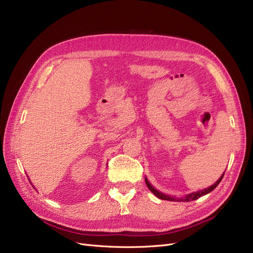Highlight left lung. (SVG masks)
<instances>
[{
	"label": "left lung",
	"instance_id": "8db88e82",
	"mask_svg": "<svg viewBox=\"0 0 253 253\" xmlns=\"http://www.w3.org/2000/svg\"><path fill=\"white\" fill-rule=\"evenodd\" d=\"M223 176H224V173L220 176V178L216 181V183H215L214 185H211V187H209V188H207V189L200 190V191H197V192H193V193H190V194H188L187 196H185V197H183V198H175V197H172V196H169V195L163 194V193H162V192L156 190L153 186H151V185L149 184V181H148L146 178H145V183H146V186L148 187V189H149L151 192H153V193H154L158 198H160V199L169 200V201H192V200H196V199H198L199 197L204 196V195L210 193V192L213 191V190L219 185V183L222 180V178H223Z\"/></svg>",
	"mask_w": 253,
	"mask_h": 253
}]
</instances>
